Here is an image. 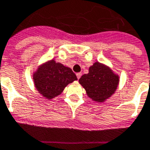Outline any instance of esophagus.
<instances>
[{
	"mask_svg": "<svg viewBox=\"0 0 150 150\" xmlns=\"http://www.w3.org/2000/svg\"><path fill=\"white\" fill-rule=\"evenodd\" d=\"M76 76H77V79H79L80 77L82 76V73H81V72L76 73Z\"/></svg>",
	"mask_w": 150,
	"mask_h": 150,
	"instance_id": "esophagus-1",
	"label": "esophagus"
}]
</instances>
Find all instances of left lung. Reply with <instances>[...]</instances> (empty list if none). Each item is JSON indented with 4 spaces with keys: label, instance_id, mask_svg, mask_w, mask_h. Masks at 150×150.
<instances>
[{
    "label": "left lung",
    "instance_id": "obj_1",
    "mask_svg": "<svg viewBox=\"0 0 150 150\" xmlns=\"http://www.w3.org/2000/svg\"><path fill=\"white\" fill-rule=\"evenodd\" d=\"M79 83L84 87L88 97L95 101L102 102L116 91L119 77L109 67L96 62L89 68L88 74L82 75Z\"/></svg>",
    "mask_w": 150,
    "mask_h": 150
}]
</instances>
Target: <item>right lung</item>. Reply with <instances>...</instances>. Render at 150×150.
Masks as SVG:
<instances>
[{"mask_svg": "<svg viewBox=\"0 0 150 150\" xmlns=\"http://www.w3.org/2000/svg\"><path fill=\"white\" fill-rule=\"evenodd\" d=\"M75 80L77 77L71 68L53 60L42 64L34 74L35 87L48 99L60 94L66 86Z\"/></svg>", "mask_w": 150, "mask_h": 150, "instance_id": "1", "label": "right lung"}]
</instances>
